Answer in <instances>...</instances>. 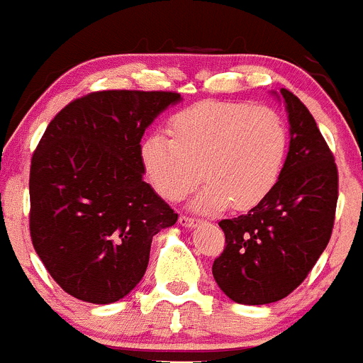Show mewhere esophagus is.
I'll return each instance as SVG.
<instances>
[{
  "label": "esophagus",
  "instance_id": "34e87169",
  "mask_svg": "<svg viewBox=\"0 0 363 363\" xmlns=\"http://www.w3.org/2000/svg\"><path fill=\"white\" fill-rule=\"evenodd\" d=\"M178 223L185 228H192L198 224V219H194V217H191V216H179Z\"/></svg>",
  "mask_w": 363,
  "mask_h": 363
}]
</instances>
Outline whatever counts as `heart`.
<instances>
[{"label":"heart","instance_id":"obj_1","mask_svg":"<svg viewBox=\"0 0 363 363\" xmlns=\"http://www.w3.org/2000/svg\"><path fill=\"white\" fill-rule=\"evenodd\" d=\"M169 135L140 146L146 174L162 198L179 201L201 176L208 184L194 206L205 212L250 210L278 184L289 150V130L276 110L239 101H201L169 119ZM203 172H201V169Z\"/></svg>","mask_w":363,"mask_h":363}]
</instances>
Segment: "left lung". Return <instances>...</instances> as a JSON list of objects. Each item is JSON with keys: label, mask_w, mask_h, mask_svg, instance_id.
Listing matches in <instances>:
<instances>
[{"label": "left lung", "mask_w": 363, "mask_h": 363, "mask_svg": "<svg viewBox=\"0 0 363 363\" xmlns=\"http://www.w3.org/2000/svg\"><path fill=\"white\" fill-rule=\"evenodd\" d=\"M291 146L278 184L244 216L223 219L226 237L212 272L220 291L240 305L287 298L330 242L339 199V171L315 119L281 89Z\"/></svg>", "instance_id": "1"}]
</instances>
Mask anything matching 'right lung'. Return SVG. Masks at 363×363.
<instances>
[{
	"label": "right lung",
	"mask_w": 363,
	"mask_h": 363,
	"mask_svg": "<svg viewBox=\"0 0 363 363\" xmlns=\"http://www.w3.org/2000/svg\"><path fill=\"white\" fill-rule=\"evenodd\" d=\"M178 92L99 91L48 124L30 167V235L72 298L108 305L135 289L151 240L178 213L143 179L140 139Z\"/></svg>",
	"instance_id": "add662e5"
}]
</instances>
